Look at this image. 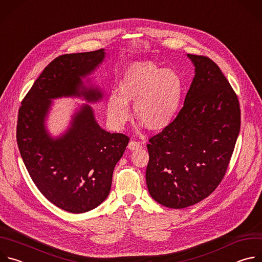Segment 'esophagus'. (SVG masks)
<instances>
[{"label": "esophagus", "mask_w": 262, "mask_h": 262, "mask_svg": "<svg viewBox=\"0 0 262 262\" xmlns=\"http://www.w3.org/2000/svg\"><path fill=\"white\" fill-rule=\"evenodd\" d=\"M128 149H130V150H138V149H141L143 147L142 143L140 142H137V141H130L128 143Z\"/></svg>", "instance_id": "1"}]
</instances>
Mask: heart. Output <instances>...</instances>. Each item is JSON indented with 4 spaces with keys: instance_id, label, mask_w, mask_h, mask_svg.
<instances>
[{
    "instance_id": "heart-1",
    "label": "heart",
    "mask_w": 262,
    "mask_h": 262,
    "mask_svg": "<svg viewBox=\"0 0 262 262\" xmlns=\"http://www.w3.org/2000/svg\"><path fill=\"white\" fill-rule=\"evenodd\" d=\"M119 93L106 98L107 119L116 128H122L130 119V102L135 115L150 130H163L176 116L182 93L178 74L169 68L161 69L151 62H135L122 73Z\"/></svg>"
}]
</instances>
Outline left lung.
I'll use <instances>...</instances> for the list:
<instances>
[{
    "label": "left lung",
    "mask_w": 262,
    "mask_h": 262,
    "mask_svg": "<svg viewBox=\"0 0 262 262\" xmlns=\"http://www.w3.org/2000/svg\"><path fill=\"white\" fill-rule=\"evenodd\" d=\"M195 77L179 114L147 145L146 183L160 204L180 209L209 196L226 173L241 128L236 94L209 58L186 55Z\"/></svg>",
    "instance_id": "left-lung-1"
}]
</instances>
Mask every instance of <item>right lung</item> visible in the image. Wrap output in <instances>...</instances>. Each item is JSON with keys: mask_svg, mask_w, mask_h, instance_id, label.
Here are the masks:
<instances>
[{"mask_svg": "<svg viewBox=\"0 0 262 262\" xmlns=\"http://www.w3.org/2000/svg\"><path fill=\"white\" fill-rule=\"evenodd\" d=\"M104 58V49L56 58L35 81L18 112L17 145L32 180L49 201L72 213L89 211L106 199L129 139L101 128L88 104L76 109L59 136H51L46 120L54 99L76 97L89 103L102 99V90L89 77Z\"/></svg>", "mask_w": 262, "mask_h": 262, "instance_id": "1", "label": "right lung"}]
</instances>
